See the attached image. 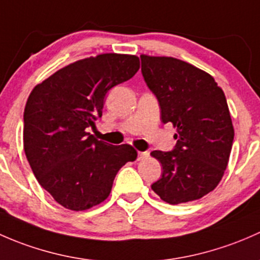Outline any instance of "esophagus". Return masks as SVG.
I'll list each match as a JSON object with an SVG mask.
<instances>
[{
  "label": "esophagus",
  "mask_w": 260,
  "mask_h": 260,
  "mask_svg": "<svg viewBox=\"0 0 260 260\" xmlns=\"http://www.w3.org/2000/svg\"><path fill=\"white\" fill-rule=\"evenodd\" d=\"M149 156L148 151H139L138 152V160H144Z\"/></svg>",
  "instance_id": "1"
}]
</instances>
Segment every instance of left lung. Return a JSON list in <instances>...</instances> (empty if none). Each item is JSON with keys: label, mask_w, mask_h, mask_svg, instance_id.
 <instances>
[{"label": "left lung", "mask_w": 260, "mask_h": 260, "mask_svg": "<svg viewBox=\"0 0 260 260\" xmlns=\"http://www.w3.org/2000/svg\"><path fill=\"white\" fill-rule=\"evenodd\" d=\"M140 58L161 121L176 129L173 151L150 154L162 167L151 189L173 205L200 199L218 186L228 167L234 127L225 95L211 75L191 63L168 56Z\"/></svg>", "instance_id": "left-lung-1"}]
</instances>
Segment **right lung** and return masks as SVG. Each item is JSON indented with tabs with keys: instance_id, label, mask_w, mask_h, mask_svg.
Segmentation results:
<instances>
[{
	"instance_id": "1",
	"label": "right lung",
	"mask_w": 260,
	"mask_h": 260,
	"mask_svg": "<svg viewBox=\"0 0 260 260\" xmlns=\"http://www.w3.org/2000/svg\"><path fill=\"white\" fill-rule=\"evenodd\" d=\"M140 69L135 55L100 53L75 61L31 91L23 112V150L40 185L60 205L87 210L110 195L117 171L138 152L86 129L101 117L111 87Z\"/></svg>"
}]
</instances>
